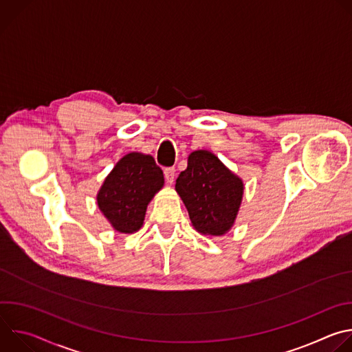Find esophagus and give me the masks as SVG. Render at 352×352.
<instances>
[{
  "instance_id": "1",
  "label": "esophagus",
  "mask_w": 352,
  "mask_h": 352,
  "mask_svg": "<svg viewBox=\"0 0 352 352\" xmlns=\"http://www.w3.org/2000/svg\"><path fill=\"white\" fill-rule=\"evenodd\" d=\"M164 177H166V181L168 185H171L174 182V178H175V168L173 167H168L164 170Z\"/></svg>"
}]
</instances>
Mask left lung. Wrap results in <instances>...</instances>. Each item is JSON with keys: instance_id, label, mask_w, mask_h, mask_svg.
I'll return each mask as SVG.
<instances>
[{"instance_id": "8db88e82", "label": "left lung", "mask_w": 352, "mask_h": 352, "mask_svg": "<svg viewBox=\"0 0 352 352\" xmlns=\"http://www.w3.org/2000/svg\"><path fill=\"white\" fill-rule=\"evenodd\" d=\"M243 181L209 150H195L175 182L193 228L202 235L221 236L235 224Z\"/></svg>"}]
</instances>
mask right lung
Returning a JSON list of instances; mask_svg holds the SVG:
<instances>
[{
  "label": "right lung",
  "mask_w": 352,
  "mask_h": 352,
  "mask_svg": "<svg viewBox=\"0 0 352 352\" xmlns=\"http://www.w3.org/2000/svg\"><path fill=\"white\" fill-rule=\"evenodd\" d=\"M164 186V175L150 155H125L100 186L96 200L98 210L114 231L133 234L144 221L147 205Z\"/></svg>",
  "instance_id": "obj_1"
}]
</instances>
